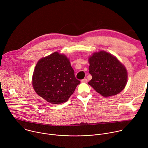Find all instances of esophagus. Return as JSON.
<instances>
[{
	"label": "esophagus",
	"mask_w": 148,
	"mask_h": 148,
	"mask_svg": "<svg viewBox=\"0 0 148 148\" xmlns=\"http://www.w3.org/2000/svg\"><path fill=\"white\" fill-rule=\"evenodd\" d=\"M81 82H82V83H87V79H86V78H84V79H82V80H81Z\"/></svg>",
	"instance_id": "1"
}]
</instances>
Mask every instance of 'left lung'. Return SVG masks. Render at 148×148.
<instances>
[{"mask_svg":"<svg viewBox=\"0 0 148 148\" xmlns=\"http://www.w3.org/2000/svg\"><path fill=\"white\" fill-rule=\"evenodd\" d=\"M89 73L92 79L88 84L104 97L120 93L127 83L126 68L117 58L104 51L95 52L88 58Z\"/></svg>","mask_w":148,"mask_h":148,"instance_id":"1","label":"left lung"}]
</instances>
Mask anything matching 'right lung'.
<instances>
[{"mask_svg": "<svg viewBox=\"0 0 148 148\" xmlns=\"http://www.w3.org/2000/svg\"><path fill=\"white\" fill-rule=\"evenodd\" d=\"M32 80L37 94L53 104L67 101L80 83L67 56L57 52L38 61Z\"/></svg>", "mask_w": 148, "mask_h": 148, "instance_id": "1", "label": "right lung"}]
</instances>
